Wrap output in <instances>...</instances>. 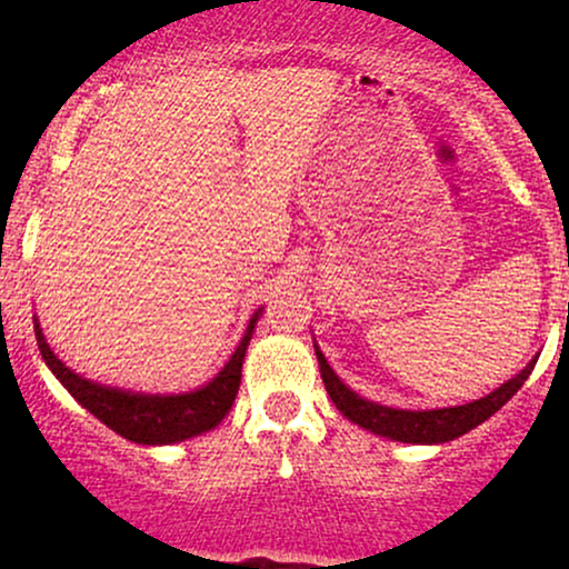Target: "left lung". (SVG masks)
Segmentation results:
<instances>
[{"mask_svg":"<svg viewBox=\"0 0 569 569\" xmlns=\"http://www.w3.org/2000/svg\"><path fill=\"white\" fill-rule=\"evenodd\" d=\"M316 355H318V368H321L326 391H329L331 401L337 403L341 415L352 419L355 425L365 427V430L383 435V438H391V440H401V442H448V440H456L458 435L473 430V427L492 417L497 409H502L505 403L518 393V388L526 383V378L531 376L536 365V360H531L516 378H510L508 383L495 388V391L485 396V399L463 403V407L403 411V409H391V407H380V403L365 401L362 396L349 391V388L337 378V372L329 368V362H326V357L318 352V349Z\"/></svg>","mask_w":569,"mask_h":569,"instance_id":"1","label":"left lung"}]
</instances>
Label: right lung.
I'll return each mask as SVG.
<instances>
[{"instance_id": "1", "label": "right lung", "mask_w": 569, "mask_h": 569, "mask_svg": "<svg viewBox=\"0 0 569 569\" xmlns=\"http://www.w3.org/2000/svg\"><path fill=\"white\" fill-rule=\"evenodd\" d=\"M259 313H253L243 341H240L236 355L230 357V362L224 365L220 376H217L212 383L199 388V391L181 396H142L119 391V388L90 383V380L77 376L74 370H69L67 365L51 352V347L46 345L43 339L41 326H38V318L33 326L38 349H41L46 365H49L53 376L61 380V386H64L90 415H96L100 422L108 425L113 432H119L121 438H127L131 442H142V446H170V442L189 440L193 435L212 430V427L220 425L224 415H228L232 401H236L238 396L243 357Z\"/></svg>"}]
</instances>
